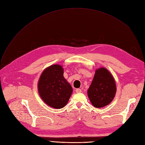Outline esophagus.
<instances>
[{"mask_svg": "<svg viewBox=\"0 0 145 145\" xmlns=\"http://www.w3.org/2000/svg\"><path fill=\"white\" fill-rule=\"evenodd\" d=\"M76 92L77 93H80L82 92V90L80 89H76Z\"/></svg>", "mask_w": 145, "mask_h": 145, "instance_id": "1", "label": "esophagus"}]
</instances>
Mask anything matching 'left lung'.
<instances>
[{"label": "left lung", "instance_id": "left-lung-1", "mask_svg": "<svg viewBox=\"0 0 145 145\" xmlns=\"http://www.w3.org/2000/svg\"><path fill=\"white\" fill-rule=\"evenodd\" d=\"M116 85L112 74L105 68L96 69L88 95L92 105L97 108L110 103L116 93Z\"/></svg>", "mask_w": 145, "mask_h": 145}]
</instances>
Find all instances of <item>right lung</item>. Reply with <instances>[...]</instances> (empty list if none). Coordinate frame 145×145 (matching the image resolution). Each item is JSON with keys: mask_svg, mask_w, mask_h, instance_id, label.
<instances>
[{"mask_svg": "<svg viewBox=\"0 0 145 145\" xmlns=\"http://www.w3.org/2000/svg\"><path fill=\"white\" fill-rule=\"evenodd\" d=\"M41 99L48 106L63 108L72 93L71 85L63 77V69L59 65H51L43 71L38 82Z\"/></svg>", "mask_w": 145, "mask_h": 145, "instance_id": "obj_1", "label": "right lung"}]
</instances>
